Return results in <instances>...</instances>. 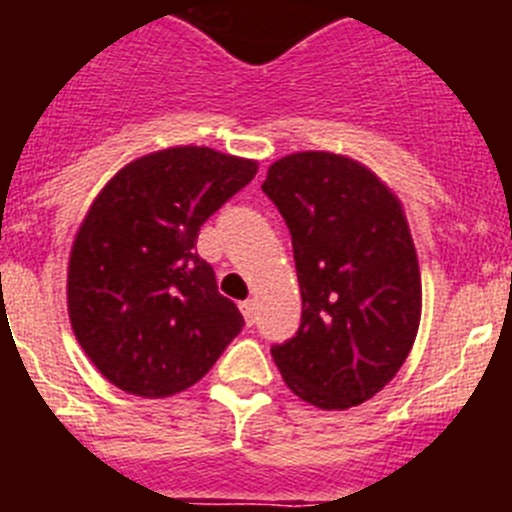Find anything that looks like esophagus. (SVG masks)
I'll return each instance as SVG.
<instances>
[{
    "label": "esophagus",
    "mask_w": 512,
    "mask_h": 512,
    "mask_svg": "<svg viewBox=\"0 0 512 512\" xmlns=\"http://www.w3.org/2000/svg\"><path fill=\"white\" fill-rule=\"evenodd\" d=\"M241 312H243V318H246L248 325L256 323V302H253V300L241 302Z\"/></svg>",
    "instance_id": "esophagus-1"
}]
</instances>
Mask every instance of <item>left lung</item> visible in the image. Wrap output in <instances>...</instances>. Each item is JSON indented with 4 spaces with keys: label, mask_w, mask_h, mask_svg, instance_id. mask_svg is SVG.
<instances>
[{
    "label": "left lung",
    "mask_w": 512,
    "mask_h": 512,
    "mask_svg": "<svg viewBox=\"0 0 512 512\" xmlns=\"http://www.w3.org/2000/svg\"><path fill=\"white\" fill-rule=\"evenodd\" d=\"M292 233L302 323L271 346L282 379L320 410L377 395L408 359L420 325L418 253L397 194L341 153L279 158L261 184Z\"/></svg>",
    "instance_id": "8db88e82"
}]
</instances>
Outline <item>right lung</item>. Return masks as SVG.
<instances>
[{"mask_svg":"<svg viewBox=\"0 0 512 512\" xmlns=\"http://www.w3.org/2000/svg\"><path fill=\"white\" fill-rule=\"evenodd\" d=\"M256 171L251 158L176 146L130 161L94 197L71 246L66 300L79 346L122 392H184L241 333V310L194 246Z\"/></svg>","mask_w":512,"mask_h":512,"instance_id":"add662e5","label":"right lung"}]
</instances>
